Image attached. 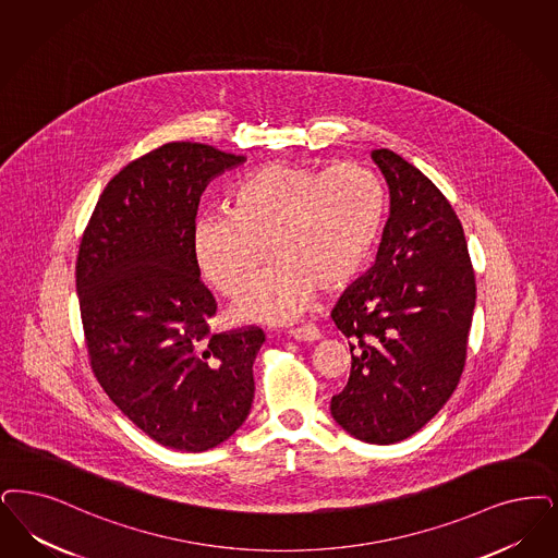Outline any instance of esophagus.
<instances>
[{
    "mask_svg": "<svg viewBox=\"0 0 558 558\" xmlns=\"http://www.w3.org/2000/svg\"><path fill=\"white\" fill-rule=\"evenodd\" d=\"M289 336H292L294 340H305V342H315L322 338V332L317 330V326L313 324H305V326H299V328H292L289 330Z\"/></svg>",
    "mask_w": 558,
    "mask_h": 558,
    "instance_id": "esophagus-1",
    "label": "esophagus"
}]
</instances>
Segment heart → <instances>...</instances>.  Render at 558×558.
I'll use <instances>...</instances> for the list:
<instances>
[{"label":"heart","instance_id":"obj_1","mask_svg":"<svg viewBox=\"0 0 558 558\" xmlns=\"http://www.w3.org/2000/svg\"><path fill=\"white\" fill-rule=\"evenodd\" d=\"M386 186L365 163L328 170L269 163L241 180L230 211L201 214L191 246L201 276L232 296L239 319L284 324L305 312L315 290L344 289L376 255L386 223Z\"/></svg>","mask_w":558,"mask_h":558}]
</instances>
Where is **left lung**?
Listing matches in <instances>:
<instances>
[{
	"label": "left lung",
	"instance_id": "1",
	"mask_svg": "<svg viewBox=\"0 0 558 558\" xmlns=\"http://www.w3.org/2000/svg\"><path fill=\"white\" fill-rule=\"evenodd\" d=\"M372 159L390 189V218L374 268L332 312L353 361L330 411L357 440L395 445L420 432L461 379L475 274L463 226L438 186L390 149Z\"/></svg>",
	"mask_w": 558,
	"mask_h": 558
}]
</instances>
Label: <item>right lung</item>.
I'll return each mask as SVG.
<instances>
[{
  "instance_id": "1",
  "label": "right lung",
  "mask_w": 558,
  "mask_h": 558,
  "mask_svg": "<svg viewBox=\"0 0 558 558\" xmlns=\"http://www.w3.org/2000/svg\"><path fill=\"white\" fill-rule=\"evenodd\" d=\"M243 161L203 143L157 147L108 182L78 246L95 378L138 429L184 452L222 445L245 424L266 340L255 326L209 330L218 305L191 246L205 186Z\"/></svg>"
}]
</instances>
